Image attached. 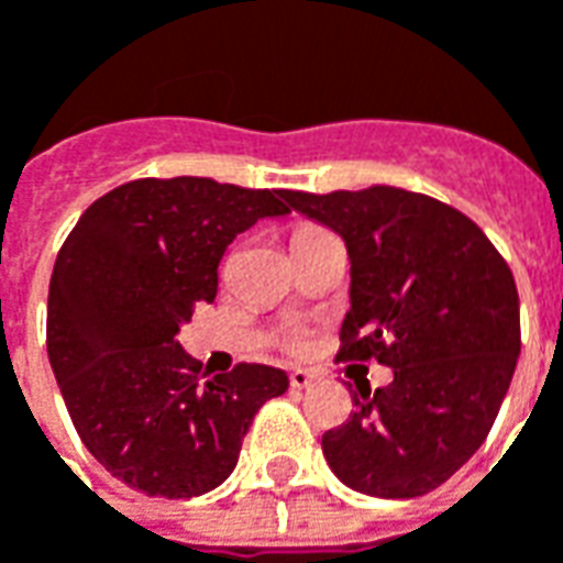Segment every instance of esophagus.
<instances>
[{"label":"esophagus","mask_w":563,"mask_h":563,"mask_svg":"<svg viewBox=\"0 0 563 563\" xmlns=\"http://www.w3.org/2000/svg\"><path fill=\"white\" fill-rule=\"evenodd\" d=\"M313 383H317V377H313L310 371H292V374H289V386H292V389H310Z\"/></svg>","instance_id":"obj_1"}]
</instances>
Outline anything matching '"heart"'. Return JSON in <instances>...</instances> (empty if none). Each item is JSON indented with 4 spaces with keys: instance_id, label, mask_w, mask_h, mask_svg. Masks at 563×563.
<instances>
[{
    "instance_id": "heart-1",
    "label": "heart",
    "mask_w": 563,
    "mask_h": 563,
    "mask_svg": "<svg viewBox=\"0 0 563 563\" xmlns=\"http://www.w3.org/2000/svg\"><path fill=\"white\" fill-rule=\"evenodd\" d=\"M310 232H319V229H313V225H305V229H298V232H295V238H301V234H310Z\"/></svg>"
}]
</instances>
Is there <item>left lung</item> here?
I'll return each mask as SVG.
<instances>
[{"label":"left lung","mask_w":563,"mask_h":563,"mask_svg":"<svg viewBox=\"0 0 563 563\" xmlns=\"http://www.w3.org/2000/svg\"><path fill=\"white\" fill-rule=\"evenodd\" d=\"M286 205L341 234L350 253L338 358H377L395 374L386 389L353 395L355 413L322 434V455L362 495L434 492L483 446L512 383V271L476 222L431 196L286 189Z\"/></svg>","instance_id":"1"}]
</instances>
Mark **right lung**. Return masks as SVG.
I'll use <instances>...</instances> for the list:
<instances>
[{
	"mask_svg": "<svg viewBox=\"0 0 563 563\" xmlns=\"http://www.w3.org/2000/svg\"><path fill=\"white\" fill-rule=\"evenodd\" d=\"M286 213V189L144 177L92 201L66 238L47 292V355L84 446L129 488H217L258 407L289 389L280 367L246 362L205 379L177 341L196 305L217 298L234 238Z\"/></svg>",
	"mask_w": 563,
	"mask_h": 563,
	"instance_id": "obj_1",
	"label": "right lung"
}]
</instances>
